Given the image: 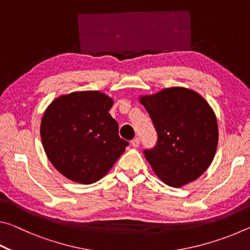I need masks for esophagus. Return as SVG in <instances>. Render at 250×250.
Segmentation results:
<instances>
[{"mask_svg": "<svg viewBox=\"0 0 250 250\" xmlns=\"http://www.w3.org/2000/svg\"><path fill=\"white\" fill-rule=\"evenodd\" d=\"M131 145H132V146H134V147H138L139 145H140V139L139 138L132 139V140H131Z\"/></svg>", "mask_w": 250, "mask_h": 250, "instance_id": "1", "label": "esophagus"}]
</instances>
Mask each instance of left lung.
Masks as SVG:
<instances>
[{
  "instance_id": "left-lung-1",
  "label": "left lung",
  "mask_w": 250,
  "mask_h": 250,
  "mask_svg": "<svg viewBox=\"0 0 250 250\" xmlns=\"http://www.w3.org/2000/svg\"><path fill=\"white\" fill-rule=\"evenodd\" d=\"M139 100L158 132L155 146L145 150L152 170L172 188L198 179L210 166L218 143L217 119L208 103L184 87L167 88Z\"/></svg>"
}]
</instances>
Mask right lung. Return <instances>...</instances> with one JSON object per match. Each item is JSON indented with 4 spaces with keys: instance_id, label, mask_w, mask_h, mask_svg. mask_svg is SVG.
<instances>
[{
    "instance_id": "right-lung-1",
    "label": "right lung",
    "mask_w": 250,
    "mask_h": 250,
    "mask_svg": "<svg viewBox=\"0 0 250 250\" xmlns=\"http://www.w3.org/2000/svg\"><path fill=\"white\" fill-rule=\"evenodd\" d=\"M112 104L113 100L100 91H76L58 97L45 110L42 143L54 167L67 179L95 183L129 146L110 116Z\"/></svg>"
}]
</instances>
